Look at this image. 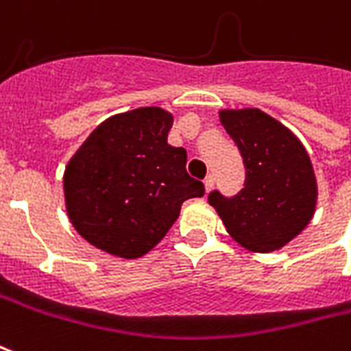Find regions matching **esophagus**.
Masks as SVG:
<instances>
[{"label": "esophagus", "instance_id": "esophagus-1", "mask_svg": "<svg viewBox=\"0 0 351 351\" xmlns=\"http://www.w3.org/2000/svg\"><path fill=\"white\" fill-rule=\"evenodd\" d=\"M214 176H206V180H204V188H206V193H208L210 189L214 188Z\"/></svg>", "mask_w": 351, "mask_h": 351}]
</instances>
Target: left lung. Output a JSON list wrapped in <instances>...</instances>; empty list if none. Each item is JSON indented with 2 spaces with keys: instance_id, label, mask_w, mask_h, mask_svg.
Returning <instances> with one entry per match:
<instances>
[{
  "instance_id": "left-lung-1",
  "label": "left lung",
  "mask_w": 351,
  "mask_h": 351,
  "mask_svg": "<svg viewBox=\"0 0 351 351\" xmlns=\"http://www.w3.org/2000/svg\"><path fill=\"white\" fill-rule=\"evenodd\" d=\"M219 119L243 158L245 182L234 197L214 189L208 202L243 247L281 249L307 227L316 206L307 150L287 126L255 108L223 110Z\"/></svg>"
}]
</instances>
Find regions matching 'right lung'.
Wrapping results in <instances>:
<instances>
[{"label": "right lung", "mask_w": 351, "mask_h": 351, "mask_svg": "<svg viewBox=\"0 0 351 351\" xmlns=\"http://www.w3.org/2000/svg\"><path fill=\"white\" fill-rule=\"evenodd\" d=\"M173 115L139 108L110 117L64 169V202L74 228L110 255L149 253L180 214L184 201L204 195L186 171L188 154L167 143Z\"/></svg>", "instance_id": "add662e5"}]
</instances>
